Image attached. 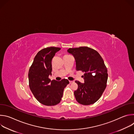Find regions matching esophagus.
Segmentation results:
<instances>
[{"instance_id":"1","label":"esophagus","mask_w":134,"mask_h":134,"mask_svg":"<svg viewBox=\"0 0 134 134\" xmlns=\"http://www.w3.org/2000/svg\"><path fill=\"white\" fill-rule=\"evenodd\" d=\"M69 84H71V83H73V82H72V81H69Z\"/></svg>"}]
</instances>
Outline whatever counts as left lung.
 <instances>
[{"label": "left lung", "instance_id": "8db88e82", "mask_svg": "<svg viewBox=\"0 0 134 134\" xmlns=\"http://www.w3.org/2000/svg\"><path fill=\"white\" fill-rule=\"evenodd\" d=\"M68 52L76 60V69L84 72V83L79 81L74 95L79 103L87 105L96 102L101 97L107 86V68L100 54L87 47L69 48Z\"/></svg>", "mask_w": 134, "mask_h": 134}]
</instances>
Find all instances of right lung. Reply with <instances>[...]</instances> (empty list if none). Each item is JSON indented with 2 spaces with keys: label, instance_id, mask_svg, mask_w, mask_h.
Listing matches in <instances>:
<instances>
[{
  "label": "right lung",
  "instance_id": "obj_1",
  "mask_svg": "<svg viewBox=\"0 0 134 134\" xmlns=\"http://www.w3.org/2000/svg\"><path fill=\"white\" fill-rule=\"evenodd\" d=\"M60 49L51 47L38 52L29 71L30 88L36 99L45 105H55L60 103L64 90L69 84L66 79L57 81L49 78L51 75L52 59Z\"/></svg>",
  "mask_w": 134,
  "mask_h": 134
}]
</instances>
